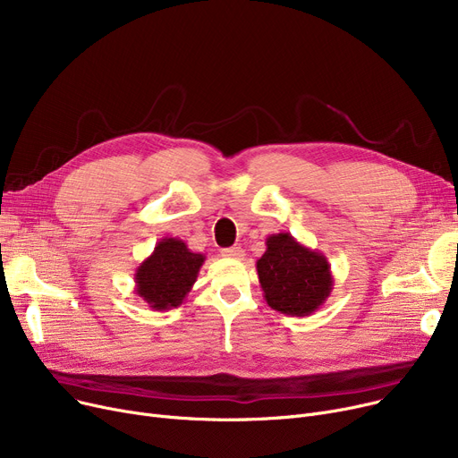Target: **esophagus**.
<instances>
[{
	"label": "esophagus",
	"instance_id": "34e87169",
	"mask_svg": "<svg viewBox=\"0 0 458 458\" xmlns=\"http://www.w3.org/2000/svg\"><path fill=\"white\" fill-rule=\"evenodd\" d=\"M221 254L225 258H232V259H243L245 258V250L242 247H228V249H223Z\"/></svg>",
	"mask_w": 458,
	"mask_h": 458
}]
</instances>
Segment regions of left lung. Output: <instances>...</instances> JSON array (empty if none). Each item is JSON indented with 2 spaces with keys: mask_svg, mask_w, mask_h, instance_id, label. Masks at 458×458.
Wrapping results in <instances>:
<instances>
[{
  "mask_svg": "<svg viewBox=\"0 0 458 458\" xmlns=\"http://www.w3.org/2000/svg\"><path fill=\"white\" fill-rule=\"evenodd\" d=\"M267 250L256 261L258 278L267 304L285 316L306 318L332 293V271L323 252L311 250L287 233L266 239Z\"/></svg>",
  "mask_w": 458,
  "mask_h": 458,
  "instance_id": "1",
  "label": "left lung"
}]
</instances>
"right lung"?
<instances>
[{"mask_svg":"<svg viewBox=\"0 0 458 458\" xmlns=\"http://www.w3.org/2000/svg\"><path fill=\"white\" fill-rule=\"evenodd\" d=\"M206 256L192 252L178 237H163L154 252L135 269V295L152 310L178 308L192 284Z\"/></svg>","mask_w":458,"mask_h":458,"instance_id":"right-lung-1","label":"right lung"}]
</instances>
